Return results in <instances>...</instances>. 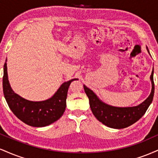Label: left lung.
I'll return each mask as SVG.
<instances>
[{
  "instance_id": "8db88e82",
  "label": "left lung",
  "mask_w": 158,
  "mask_h": 158,
  "mask_svg": "<svg viewBox=\"0 0 158 158\" xmlns=\"http://www.w3.org/2000/svg\"><path fill=\"white\" fill-rule=\"evenodd\" d=\"M148 53V48L146 47ZM152 70L150 79L152 81V91L147 99L137 106L115 107L103 102L92 90L84 85L85 94L89 99L90 109L99 122L105 126L116 129H120L131 126L144 115L153 100L155 84Z\"/></svg>"
}]
</instances>
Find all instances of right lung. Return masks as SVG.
Returning <instances> with one entry per match:
<instances>
[{"label": "right lung", "instance_id": "1", "mask_svg": "<svg viewBox=\"0 0 158 158\" xmlns=\"http://www.w3.org/2000/svg\"><path fill=\"white\" fill-rule=\"evenodd\" d=\"M77 79L65 81L50 99L39 102L30 101L18 95L8 80L6 60L3 66V90L9 107L16 117L33 127H44L57 121L64 114L70 83Z\"/></svg>", "mask_w": 158, "mask_h": 158}]
</instances>
